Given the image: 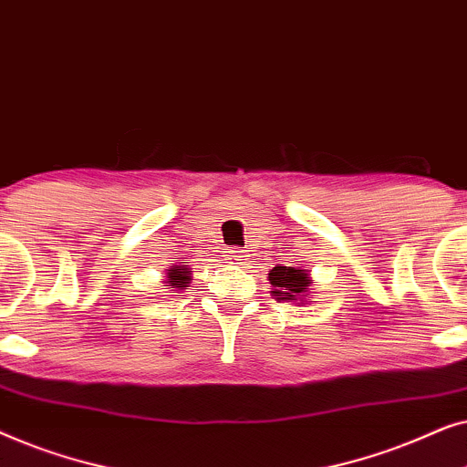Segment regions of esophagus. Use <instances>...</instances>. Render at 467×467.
I'll list each match as a JSON object with an SVG mask.
<instances>
[{"instance_id":"1","label":"esophagus","mask_w":467,"mask_h":467,"mask_svg":"<svg viewBox=\"0 0 467 467\" xmlns=\"http://www.w3.org/2000/svg\"><path fill=\"white\" fill-rule=\"evenodd\" d=\"M225 257L229 261H242V257H244V251H242V248L232 246V248H227V251H225Z\"/></svg>"}]
</instances>
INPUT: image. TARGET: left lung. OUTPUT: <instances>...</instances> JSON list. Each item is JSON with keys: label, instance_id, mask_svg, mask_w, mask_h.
Listing matches in <instances>:
<instances>
[{"label": "left lung", "instance_id": "8db88e82", "mask_svg": "<svg viewBox=\"0 0 467 467\" xmlns=\"http://www.w3.org/2000/svg\"><path fill=\"white\" fill-rule=\"evenodd\" d=\"M270 283L274 286V296L276 299H296L299 293H304L306 286H308V274L304 270H297V267H286V265H276L274 270L267 274Z\"/></svg>", "mask_w": 467, "mask_h": 467}]
</instances>
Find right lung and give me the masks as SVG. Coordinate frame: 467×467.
I'll use <instances>...</instances> for the list:
<instances>
[{
	"instance_id": "1",
	"label": "right lung",
	"mask_w": 467,
	"mask_h": 467,
	"mask_svg": "<svg viewBox=\"0 0 467 467\" xmlns=\"http://www.w3.org/2000/svg\"><path fill=\"white\" fill-rule=\"evenodd\" d=\"M168 278H170L168 283H170L171 289H174V286H187V280H189L187 267H182V270H170Z\"/></svg>"
}]
</instances>
